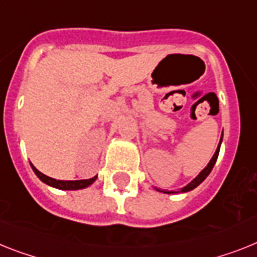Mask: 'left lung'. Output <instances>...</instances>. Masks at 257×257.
<instances>
[{
	"mask_svg": "<svg viewBox=\"0 0 257 257\" xmlns=\"http://www.w3.org/2000/svg\"><path fill=\"white\" fill-rule=\"evenodd\" d=\"M221 142H222V137H221V141H219L218 148H217V150H215L214 155H213V158L210 159V162H209V163H208V166H206L205 169L202 170V171L200 172V174H198V175L196 176V178L193 179V180H192L191 183H189V184H187V185H185V187H184V188L180 189V192H188V191H192V189H195L196 187H197V185H200L202 182H204V180H205L206 176H208L209 174H210V171H212L213 167H214L215 161H217V158H218L219 148H221ZM155 189H157V191H159V192H163V193H176V192H174V191H163V189H158V188H155Z\"/></svg>",
	"mask_w": 257,
	"mask_h": 257,
	"instance_id": "obj_1",
	"label": "left lung"
}]
</instances>
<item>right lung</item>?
I'll list each match as a JSON object with an SVG mask.
<instances>
[{
  "label": "right lung",
  "mask_w": 257,
  "mask_h": 257,
  "mask_svg": "<svg viewBox=\"0 0 257 257\" xmlns=\"http://www.w3.org/2000/svg\"><path fill=\"white\" fill-rule=\"evenodd\" d=\"M32 170L36 174L40 180L45 184L51 185V187H55L57 189H65V191H75V189H82V188H86L88 185H91L92 183L96 180V176L91 179H85V180H56L53 178H49V176L44 175L42 172L36 170V167L34 165H31Z\"/></svg>",
  "instance_id": "1"
}]
</instances>
